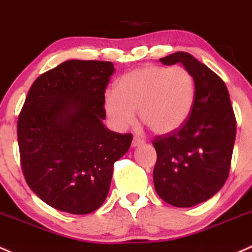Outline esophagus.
Here are the masks:
<instances>
[{
    "instance_id": "obj_1",
    "label": "esophagus",
    "mask_w": 252,
    "mask_h": 252,
    "mask_svg": "<svg viewBox=\"0 0 252 252\" xmlns=\"http://www.w3.org/2000/svg\"><path fill=\"white\" fill-rule=\"evenodd\" d=\"M144 142H145L144 139H141V137H139V136H134L133 142H131V146L137 147V146H140V145L144 144Z\"/></svg>"
}]
</instances>
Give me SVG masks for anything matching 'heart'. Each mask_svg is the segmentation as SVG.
Returning <instances> with one entry per match:
<instances>
[{"instance_id":"1","label":"heart","mask_w":252,"mask_h":252,"mask_svg":"<svg viewBox=\"0 0 252 252\" xmlns=\"http://www.w3.org/2000/svg\"><path fill=\"white\" fill-rule=\"evenodd\" d=\"M195 99V81L185 66H145L122 76L115 91L105 93L111 123L124 129L140 121L156 134L176 130L187 121Z\"/></svg>"}]
</instances>
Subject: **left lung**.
Instances as JSON below:
<instances>
[{"label":"left lung","instance_id":"left-lung-1","mask_svg":"<svg viewBox=\"0 0 252 252\" xmlns=\"http://www.w3.org/2000/svg\"><path fill=\"white\" fill-rule=\"evenodd\" d=\"M163 65L181 63L195 81L190 115L180 128L156 136L153 181L170 205L190 208L216 194L231 169L237 122L224 82L189 53L161 58Z\"/></svg>","mask_w":252,"mask_h":252}]
</instances>
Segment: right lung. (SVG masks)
I'll return each mask as SVG.
<instances>
[{
    "label": "right lung",
    "instance_id": "1",
    "mask_svg": "<svg viewBox=\"0 0 252 252\" xmlns=\"http://www.w3.org/2000/svg\"><path fill=\"white\" fill-rule=\"evenodd\" d=\"M111 62L68 60L36 78L18 118L26 184L48 205L84 215L99 209L113 164L133 135L105 128V91Z\"/></svg>",
    "mask_w": 252,
    "mask_h": 252
}]
</instances>
